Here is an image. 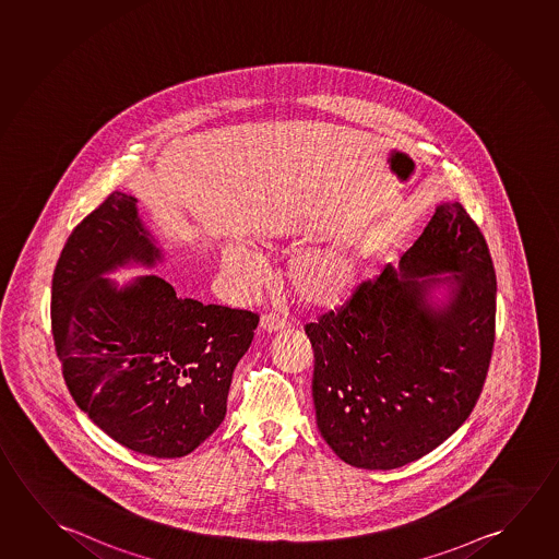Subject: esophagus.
<instances>
[{
    "mask_svg": "<svg viewBox=\"0 0 559 559\" xmlns=\"http://www.w3.org/2000/svg\"><path fill=\"white\" fill-rule=\"evenodd\" d=\"M259 329L265 333V335H276L286 329V323L275 316H263L259 321Z\"/></svg>",
    "mask_w": 559,
    "mask_h": 559,
    "instance_id": "esophagus-1",
    "label": "esophagus"
}]
</instances>
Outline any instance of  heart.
<instances>
[{
  "instance_id": "obj_1",
  "label": "heart",
  "mask_w": 559,
  "mask_h": 559,
  "mask_svg": "<svg viewBox=\"0 0 559 559\" xmlns=\"http://www.w3.org/2000/svg\"><path fill=\"white\" fill-rule=\"evenodd\" d=\"M263 261L246 243L224 249L223 271L243 283L258 281ZM364 261L353 248L306 251L288 269V283L296 298L316 310H338L353 300L364 281Z\"/></svg>"
}]
</instances>
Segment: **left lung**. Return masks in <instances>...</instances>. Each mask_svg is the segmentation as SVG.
<instances>
[{
	"mask_svg": "<svg viewBox=\"0 0 559 559\" xmlns=\"http://www.w3.org/2000/svg\"><path fill=\"white\" fill-rule=\"evenodd\" d=\"M496 293L480 228L461 203H439L399 269L306 325L318 428L344 463L399 468L463 426L490 368Z\"/></svg>",
	"mask_w": 559,
	"mask_h": 559,
	"instance_id": "1",
	"label": "left lung"
}]
</instances>
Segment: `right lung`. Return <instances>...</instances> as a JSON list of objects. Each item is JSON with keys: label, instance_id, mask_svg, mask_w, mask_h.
Returning <instances> with one entry per match:
<instances>
[{"label": "right lung", "instance_id": "obj_1", "mask_svg": "<svg viewBox=\"0 0 559 559\" xmlns=\"http://www.w3.org/2000/svg\"><path fill=\"white\" fill-rule=\"evenodd\" d=\"M163 261L138 199L110 193L61 249L52 281V331L79 408L120 445L176 459L221 426L233 373L259 318L180 298L156 275L108 278Z\"/></svg>", "mask_w": 559, "mask_h": 559}]
</instances>
